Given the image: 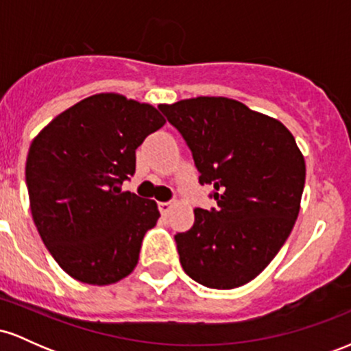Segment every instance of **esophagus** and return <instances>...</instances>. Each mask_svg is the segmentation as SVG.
<instances>
[{"instance_id": "obj_1", "label": "esophagus", "mask_w": 351, "mask_h": 351, "mask_svg": "<svg viewBox=\"0 0 351 351\" xmlns=\"http://www.w3.org/2000/svg\"><path fill=\"white\" fill-rule=\"evenodd\" d=\"M158 208H160V213H162L163 216H167V215H170L173 203L171 201H163V203H158Z\"/></svg>"}]
</instances>
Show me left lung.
<instances>
[{
    "instance_id": "1",
    "label": "left lung",
    "mask_w": 351,
    "mask_h": 351,
    "mask_svg": "<svg viewBox=\"0 0 351 351\" xmlns=\"http://www.w3.org/2000/svg\"><path fill=\"white\" fill-rule=\"evenodd\" d=\"M191 150L216 208L195 209L175 234L183 271L209 289H234L267 267L299 216L305 162L279 120L226 97L160 106Z\"/></svg>"
}]
</instances>
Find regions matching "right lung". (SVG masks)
<instances>
[{"label":"right lung","mask_w":351,"mask_h":351,"mask_svg":"<svg viewBox=\"0 0 351 351\" xmlns=\"http://www.w3.org/2000/svg\"><path fill=\"white\" fill-rule=\"evenodd\" d=\"M163 125L148 104L97 94L56 117L31 143L26 186L34 224L75 280L108 285L135 269L160 211L122 184L135 173L136 148Z\"/></svg>","instance_id":"add662e5"}]
</instances>
